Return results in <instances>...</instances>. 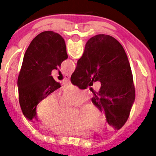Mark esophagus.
I'll return each mask as SVG.
<instances>
[{
    "mask_svg": "<svg viewBox=\"0 0 156 156\" xmlns=\"http://www.w3.org/2000/svg\"><path fill=\"white\" fill-rule=\"evenodd\" d=\"M66 79H68V80H69V78H70V75H66Z\"/></svg>",
    "mask_w": 156,
    "mask_h": 156,
    "instance_id": "1",
    "label": "esophagus"
}]
</instances>
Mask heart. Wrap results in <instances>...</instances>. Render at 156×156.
I'll list each match as a JSON object with an SVG mask.
<instances>
[{"label": "heart", "mask_w": 156, "mask_h": 156, "mask_svg": "<svg viewBox=\"0 0 156 156\" xmlns=\"http://www.w3.org/2000/svg\"><path fill=\"white\" fill-rule=\"evenodd\" d=\"M87 95L84 90L69 86L65 88L58 96L53 95L45 97L39 104L37 116L43 126L52 133L59 135H72L83 133L86 129L100 130L104 124V116L91 104L83 105L77 116H69V106H78L85 102Z\"/></svg>", "instance_id": "b5f03b06"}]
</instances>
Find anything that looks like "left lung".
<instances>
[{"label":"left lung","mask_w":156,"mask_h":156,"mask_svg":"<svg viewBox=\"0 0 156 156\" xmlns=\"http://www.w3.org/2000/svg\"><path fill=\"white\" fill-rule=\"evenodd\" d=\"M67 58L66 43L58 33L44 31L30 42L18 78L19 104L27 119L36 118L37 104L61 87L51 74Z\"/></svg>","instance_id":"1"}]
</instances>
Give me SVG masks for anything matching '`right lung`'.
Returning a JSON list of instances; mask_svg holds the SVG:
<instances>
[{"label": "right lung", "mask_w": 156, "mask_h": 156, "mask_svg": "<svg viewBox=\"0 0 156 156\" xmlns=\"http://www.w3.org/2000/svg\"><path fill=\"white\" fill-rule=\"evenodd\" d=\"M91 79L101 83L91 101L104 112L108 123L120 129L129 118L135 89L127 55L112 36L102 34L88 40L70 81L78 88L87 89Z\"/></svg>", "instance_id": "obj_1"}]
</instances>
